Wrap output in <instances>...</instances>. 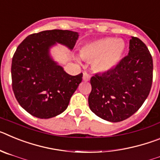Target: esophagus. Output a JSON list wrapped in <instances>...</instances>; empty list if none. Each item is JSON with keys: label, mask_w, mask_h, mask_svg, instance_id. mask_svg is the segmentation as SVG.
Instances as JSON below:
<instances>
[{"label": "esophagus", "mask_w": 160, "mask_h": 160, "mask_svg": "<svg viewBox=\"0 0 160 160\" xmlns=\"http://www.w3.org/2000/svg\"><path fill=\"white\" fill-rule=\"evenodd\" d=\"M90 74H89L88 73H87V72H84V73H83V77H82L83 81L88 82L89 80H90Z\"/></svg>", "instance_id": "34e87169"}]
</instances>
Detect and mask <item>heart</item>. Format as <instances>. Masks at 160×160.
I'll list each match as a JSON object with an SVG mask.
<instances>
[{"label":"heart","instance_id":"obj_1","mask_svg":"<svg viewBox=\"0 0 160 160\" xmlns=\"http://www.w3.org/2000/svg\"><path fill=\"white\" fill-rule=\"evenodd\" d=\"M125 48V42L122 39L103 38L84 45L80 50V56L87 62H93L94 70L107 72L119 62Z\"/></svg>","mask_w":160,"mask_h":160}]
</instances>
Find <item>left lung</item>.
<instances>
[{
  "label": "left lung",
  "mask_w": 160,
  "mask_h": 160,
  "mask_svg": "<svg viewBox=\"0 0 160 160\" xmlns=\"http://www.w3.org/2000/svg\"><path fill=\"white\" fill-rule=\"evenodd\" d=\"M129 53L116 66L90 78L89 107L109 122L127 119L140 108L152 88L153 60L148 47L131 37Z\"/></svg>",
  "instance_id": "8db88e82"
}]
</instances>
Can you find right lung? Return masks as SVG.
I'll list each match as a JSON object with an SVG mask.
<instances>
[{
    "mask_svg": "<svg viewBox=\"0 0 160 160\" xmlns=\"http://www.w3.org/2000/svg\"><path fill=\"white\" fill-rule=\"evenodd\" d=\"M78 33L53 29L29 35L14 53L12 87L18 103L39 118L57 116L67 108L82 80V73L68 74L49 56V48L60 43L72 49Z\"/></svg>",
    "mask_w": 160,
    "mask_h": 160,
    "instance_id": "1",
    "label": "right lung"
}]
</instances>
